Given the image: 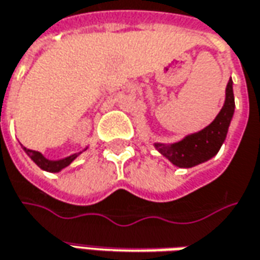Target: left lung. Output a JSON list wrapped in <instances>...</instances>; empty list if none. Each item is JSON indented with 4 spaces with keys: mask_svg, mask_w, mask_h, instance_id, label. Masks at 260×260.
Segmentation results:
<instances>
[{
    "mask_svg": "<svg viewBox=\"0 0 260 260\" xmlns=\"http://www.w3.org/2000/svg\"><path fill=\"white\" fill-rule=\"evenodd\" d=\"M235 113V94L233 82L229 80L226 86V101L216 119L209 126L174 144H154L158 151L168 158L175 167L191 168L213 158L219 152L228 135L229 125Z\"/></svg>",
    "mask_w": 260,
    "mask_h": 260,
    "instance_id": "obj_1",
    "label": "left lung"
}]
</instances>
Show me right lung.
Returning a JSON list of instances; mask_svg holds the SVG:
<instances>
[{
	"mask_svg": "<svg viewBox=\"0 0 260 260\" xmlns=\"http://www.w3.org/2000/svg\"><path fill=\"white\" fill-rule=\"evenodd\" d=\"M23 148H24V151H25V154L31 158L32 161H34L37 166L40 167L41 170L49 171V173H58V171H61L63 168H66L68 166H70V164H72V161H73L79 154H82V152H77V154H72L70 157L63 158V159L53 161V159H47V158L44 157L41 152H39V151H32V149H28V148H25V147Z\"/></svg>",
	"mask_w": 260,
	"mask_h": 260,
	"instance_id": "obj_1",
	"label": "right lung"
}]
</instances>
